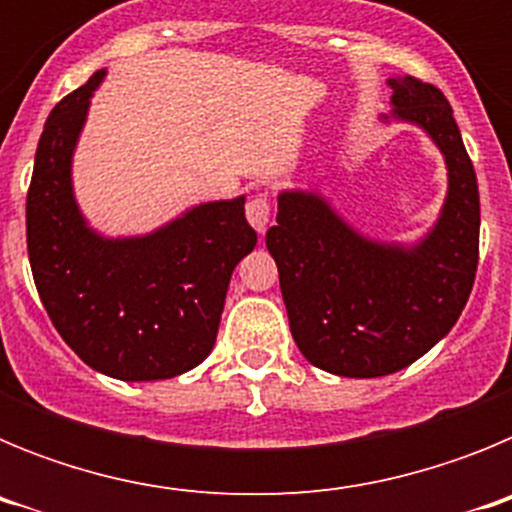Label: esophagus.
I'll use <instances>...</instances> for the list:
<instances>
[{
  "mask_svg": "<svg viewBox=\"0 0 512 512\" xmlns=\"http://www.w3.org/2000/svg\"><path fill=\"white\" fill-rule=\"evenodd\" d=\"M246 217H248V223H251V228L256 230V233H264V230L269 228L271 205H269V197H266L264 192L253 194L251 200H248Z\"/></svg>",
  "mask_w": 512,
  "mask_h": 512,
  "instance_id": "34e87169",
  "label": "esophagus"
}]
</instances>
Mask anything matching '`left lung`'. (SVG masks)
I'll return each mask as SVG.
<instances>
[{
	"label": "left lung",
	"mask_w": 512,
	"mask_h": 512,
	"mask_svg": "<svg viewBox=\"0 0 512 512\" xmlns=\"http://www.w3.org/2000/svg\"><path fill=\"white\" fill-rule=\"evenodd\" d=\"M392 112L379 122L423 130L446 164V197L413 243L364 235L320 189H282L266 248L297 348L338 377L395 374L456 325L479 259V189L454 110L433 84L390 76Z\"/></svg>",
	"instance_id": "obj_1"
}]
</instances>
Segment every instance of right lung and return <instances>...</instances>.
I'll use <instances>...</instances> for the list:
<instances>
[{
  "instance_id": "add662e5",
  "label": "right lung",
  "mask_w": 512,
  "mask_h": 512,
  "mask_svg": "<svg viewBox=\"0 0 512 512\" xmlns=\"http://www.w3.org/2000/svg\"><path fill=\"white\" fill-rule=\"evenodd\" d=\"M107 71L45 120L27 192V256L61 338L94 372L156 382L210 356L233 269L256 248L246 194L200 202L143 235H104L74 194V151Z\"/></svg>"
}]
</instances>
